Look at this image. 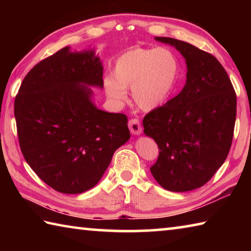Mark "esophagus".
<instances>
[{
    "label": "esophagus",
    "instance_id": "esophagus-1",
    "mask_svg": "<svg viewBox=\"0 0 251 251\" xmlns=\"http://www.w3.org/2000/svg\"><path fill=\"white\" fill-rule=\"evenodd\" d=\"M128 127H129V130L130 133L133 135H141L142 134V125H141V122H139L138 120H136V118H134V120H130L129 123H128Z\"/></svg>",
    "mask_w": 251,
    "mask_h": 251
}]
</instances>
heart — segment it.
<instances>
[{"mask_svg":"<svg viewBox=\"0 0 251 251\" xmlns=\"http://www.w3.org/2000/svg\"><path fill=\"white\" fill-rule=\"evenodd\" d=\"M178 73L179 64L173 50L134 46L115 58L112 77H105L104 88L114 104L123 105L130 87L134 103L143 110H152L171 95Z\"/></svg>","mask_w":251,"mask_h":251,"instance_id":"heart-1","label":"heart"}]
</instances>
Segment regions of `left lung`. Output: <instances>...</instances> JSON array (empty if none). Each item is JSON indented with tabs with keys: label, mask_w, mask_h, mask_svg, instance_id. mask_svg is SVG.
Here are the masks:
<instances>
[{
	"label": "left lung",
	"mask_w": 251,
	"mask_h": 251,
	"mask_svg": "<svg viewBox=\"0 0 251 251\" xmlns=\"http://www.w3.org/2000/svg\"><path fill=\"white\" fill-rule=\"evenodd\" d=\"M155 40L182 55L187 74L179 94L143 120L144 134L159 148L151 173L169 192H189L205 185L227 158L236 122V93L227 72L211 54L172 37Z\"/></svg>",
	"instance_id": "left-lung-1"
}]
</instances>
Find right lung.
Masks as SVG:
<instances>
[{
    "label": "right lung",
    "instance_id": "obj_1",
    "mask_svg": "<svg viewBox=\"0 0 251 251\" xmlns=\"http://www.w3.org/2000/svg\"><path fill=\"white\" fill-rule=\"evenodd\" d=\"M92 87L103 88L94 49L59 50L25 76L14 101L21 151L45 184L82 194L103 177L114 152L130 138L124 114L104 112Z\"/></svg>",
    "mask_w": 251,
    "mask_h": 251
}]
</instances>
